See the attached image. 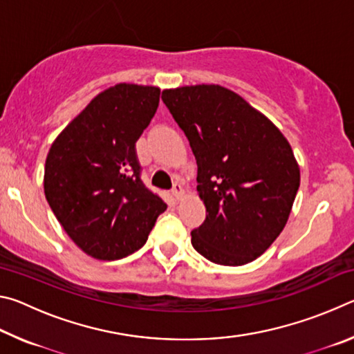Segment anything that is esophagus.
<instances>
[{"instance_id": "obj_1", "label": "esophagus", "mask_w": 354, "mask_h": 354, "mask_svg": "<svg viewBox=\"0 0 354 354\" xmlns=\"http://www.w3.org/2000/svg\"><path fill=\"white\" fill-rule=\"evenodd\" d=\"M171 194H173V196H175L176 200L181 198L183 194H184V189H183V185L179 184V183H175V185H173V189H171Z\"/></svg>"}]
</instances>
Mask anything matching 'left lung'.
Returning a JSON list of instances; mask_svg holds the SVG:
<instances>
[{
    "instance_id": "8db88e82",
    "label": "left lung",
    "mask_w": 354,
    "mask_h": 354,
    "mask_svg": "<svg viewBox=\"0 0 354 354\" xmlns=\"http://www.w3.org/2000/svg\"><path fill=\"white\" fill-rule=\"evenodd\" d=\"M198 167L196 190L206 220L192 245L220 266L259 257L284 230L299 187V169L281 131L237 93L220 86L162 92Z\"/></svg>"
}]
</instances>
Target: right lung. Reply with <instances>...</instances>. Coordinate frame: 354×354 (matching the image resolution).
Segmentation results:
<instances>
[{
  "label": "right lung",
  "mask_w": 354,
  "mask_h": 354,
  "mask_svg": "<svg viewBox=\"0 0 354 354\" xmlns=\"http://www.w3.org/2000/svg\"><path fill=\"white\" fill-rule=\"evenodd\" d=\"M158 87L117 84L95 97L53 142L45 196L77 247L115 261L145 245L167 205L142 181L139 140L159 106Z\"/></svg>",
  "instance_id": "1"
}]
</instances>
